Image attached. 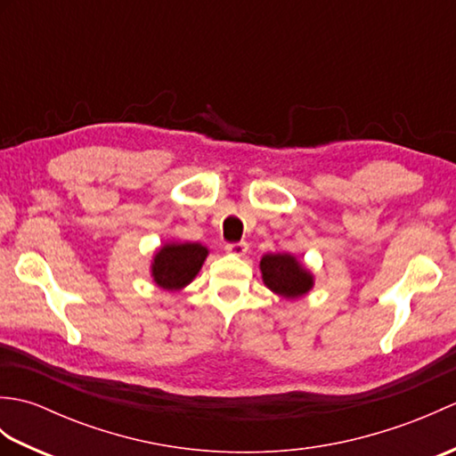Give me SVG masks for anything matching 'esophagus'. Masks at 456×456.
<instances>
[{
  "label": "esophagus",
  "instance_id": "1",
  "mask_svg": "<svg viewBox=\"0 0 456 456\" xmlns=\"http://www.w3.org/2000/svg\"><path fill=\"white\" fill-rule=\"evenodd\" d=\"M225 250H227V253H231V255L243 256V255H247L248 245L245 243V240H239V243H227V245H225Z\"/></svg>",
  "mask_w": 456,
  "mask_h": 456
}]
</instances>
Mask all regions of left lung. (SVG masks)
Returning <instances> with one entry per match:
<instances>
[{
	"label": "left lung",
	"mask_w": 456,
	"mask_h": 456,
	"mask_svg": "<svg viewBox=\"0 0 456 456\" xmlns=\"http://www.w3.org/2000/svg\"><path fill=\"white\" fill-rule=\"evenodd\" d=\"M265 284L273 292L284 297H297L309 292L314 280L307 270L302 268L294 256L289 255H266L260 260Z\"/></svg>",
	"instance_id": "8db88e82"
}]
</instances>
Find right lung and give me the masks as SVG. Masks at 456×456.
I'll return each mask as SVG.
<instances>
[{"instance_id": "add662e5", "label": "right lung", "mask_w": 456, "mask_h": 456, "mask_svg": "<svg viewBox=\"0 0 456 456\" xmlns=\"http://www.w3.org/2000/svg\"><path fill=\"white\" fill-rule=\"evenodd\" d=\"M206 256L208 248L200 243L164 245L154 256V282L164 289H170V292L180 289L191 282V278L200 273Z\"/></svg>"}]
</instances>
